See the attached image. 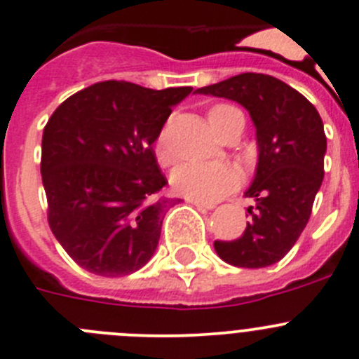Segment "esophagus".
Instances as JSON below:
<instances>
[{"mask_svg": "<svg viewBox=\"0 0 359 359\" xmlns=\"http://www.w3.org/2000/svg\"><path fill=\"white\" fill-rule=\"evenodd\" d=\"M187 202L193 203V205H196L198 209H205V210H210L214 209V203H207V202H200V200H193V198H187Z\"/></svg>", "mask_w": 359, "mask_h": 359, "instance_id": "34e87169", "label": "esophagus"}]
</instances>
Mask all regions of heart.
<instances>
[{"label":"heart","mask_w":359,"mask_h":359,"mask_svg":"<svg viewBox=\"0 0 359 359\" xmlns=\"http://www.w3.org/2000/svg\"><path fill=\"white\" fill-rule=\"evenodd\" d=\"M237 118H244V116L241 109H237L232 104H214L207 111V120L216 134H219ZM156 152L163 164H172L175 159V154L170 149L168 143V129H163L157 136ZM172 186L175 193L186 198L216 202L239 186V173L229 164L189 163L182 164L172 173Z\"/></svg>","instance_id":"b5f03b06"}]
</instances>
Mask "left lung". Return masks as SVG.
Segmentation results:
<instances>
[{
  "instance_id": "obj_1",
  "label": "left lung",
  "mask_w": 359,
  "mask_h": 359,
  "mask_svg": "<svg viewBox=\"0 0 359 359\" xmlns=\"http://www.w3.org/2000/svg\"><path fill=\"white\" fill-rule=\"evenodd\" d=\"M198 93L236 100L257 127L259 164L246 191L253 205L239 239L214 241L216 253L236 267L276 264L299 239L324 179L326 134L316 106L267 74L244 72Z\"/></svg>"
}]
</instances>
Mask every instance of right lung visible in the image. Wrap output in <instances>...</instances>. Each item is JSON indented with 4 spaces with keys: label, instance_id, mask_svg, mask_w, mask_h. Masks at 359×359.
Masks as SVG:
<instances>
[{
    "label": "right lung",
    "instance_id": "1",
    "mask_svg": "<svg viewBox=\"0 0 359 359\" xmlns=\"http://www.w3.org/2000/svg\"><path fill=\"white\" fill-rule=\"evenodd\" d=\"M191 86L152 90L100 81L63 100L43 127L40 173L51 232L74 262L127 276L156 251L168 180L154 142Z\"/></svg>",
    "mask_w": 359,
    "mask_h": 359
}]
</instances>
